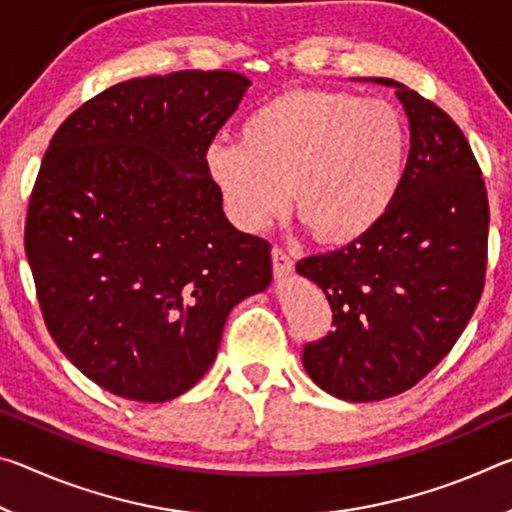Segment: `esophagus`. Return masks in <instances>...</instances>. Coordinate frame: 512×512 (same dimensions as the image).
Wrapping results in <instances>:
<instances>
[{
  "label": "esophagus",
  "instance_id": "esophagus-1",
  "mask_svg": "<svg viewBox=\"0 0 512 512\" xmlns=\"http://www.w3.org/2000/svg\"><path fill=\"white\" fill-rule=\"evenodd\" d=\"M273 273L277 280H284V277L291 275L293 271V259L287 255V250L273 248Z\"/></svg>",
  "mask_w": 512,
  "mask_h": 512
}]
</instances>
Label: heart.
<instances>
[{"label":"heart","mask_w":512,"mask_h":512,"mask_svg":"<svg viewBox=\"0 0 512 512\" xmlns=\"http://www.w3.org/2000/svg\"><path fill=\"white\" fill-rule=\"evenodd\" d=\"M409 164V131L391 103L339 90H293L255 108L241 140H214L205 169L225 212L262 232L289 210L327 244H348L391 210Z\"/></svg>","instance_id":"heart-1"}]
</instances>
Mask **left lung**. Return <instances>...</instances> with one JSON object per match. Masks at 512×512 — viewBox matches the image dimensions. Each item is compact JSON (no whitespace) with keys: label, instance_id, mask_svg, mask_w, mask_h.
I'll return each mask as SVG.
<instances>
[{"label":"left lung","instance_id":"8db88e82","mask_svg":"<svg viewBox=\"0 0 512 512\" xmlns=\"http://www.w3.org/2000/svg\"><path fill=\"white\" fill-rule=\"evenodd\" d=\"M409 117L400 194L366 235L296 271L316 282L334 329L302 350V366L345 402L400 395L454 348L479 305L488 262V194L470 144L447 112L393 79Z\"/></svg>","mask_w":512,"mask_h":512}]
</instances>
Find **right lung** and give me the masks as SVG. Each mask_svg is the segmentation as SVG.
<instances>
[{
	"label": "right lung",
	"mask_w": 512,
	"mask_h": 512,
	"mask_svg": "<svg viewBox=\"0 0 512 512\" xmlns=\"http://www.w3.org/2000/svg\"><path fill=\"white\" fill-rule=\"evenodd\" d=\"M250 85L223 69L131 79L51 137L24 248L51 339L112 395L151 404L189 391L232 307L273 280L268 241L225 219L205 169Z\"/></svg>",
	"instance_id": "right-lung-1"
}]
</instances>
